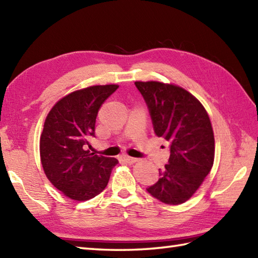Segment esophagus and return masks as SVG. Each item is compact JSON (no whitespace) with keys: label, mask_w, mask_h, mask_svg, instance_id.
I'll return each mask as SVG.
<instances>
[{"label":"esophagus","mask_w":258,"mask_h":258,"mask_svg":"<svg viewBox=\"0 0 258 258\" xmlns=\"http://www.w3.org/2000/svg\"><path fill=\"white\" fill-rule=\"evenodd\" d=\"M123 160L128 164H134V163L138 162V158H134V157H131V156H123Z\"/></svg>","instance_id":"34e87169"}]
</instances>
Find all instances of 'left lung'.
<instances>
[{
  "label": "left lung",
  "instance_id": "1",
  "mask_svg": "<svg viewBox=\"0 0 258 258\" xmlns=\"http://www.w3.org/2000/svg\"><path fill=\"white\" fill-rule=\"evenodd\" d=\"M149 106L155 134L169 143L168 164L147 191L169 205L188 201L211 172L215 140L203 104L183 87L157 81L135 82Z\"/></svg>",
  "mask_w": 258,
  "mask_h": 258
}]
</instances>
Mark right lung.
I'll list each match as a JSON object with an SVG mask.
<instances>
[{
  "mask_svg": "<svg viewBox=\"0 0 258 258\" xmlns=\"http://www.w3.org/2000/svg\"><path fill=\"white\" fill-rule=\"evenodd\" d=\"M117 89V84H106L74 91L54 104L45 118L40 138L43 171L71 200L85 202L100 194L118 163L84 149L95 135L98 109Z\"/></svg>",
  "mask_w": 258,
  "mask_h": 258,
  "instance_id": "right-lung-1",
  "label": "right lung"
}]
</instances>
